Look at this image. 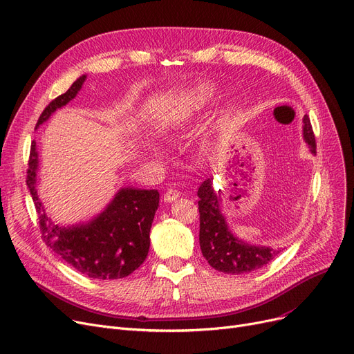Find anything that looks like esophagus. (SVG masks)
Here are the masks:
<instances>
[{
    "label": "esophagus",
    "instance_id": "esophagus-1",
    "mask_svg": "<svg viewBox=\"0 0 354 354\" xmlns=\"http://www.w3.org/2000/svg\"><path fill=\"white\" fill-rule=\"evenodd\" d=\"M179 195H180V194H179L178 189L171 188V189H167V191L165 192L163 199H165V203H172V201H175V199H176Z\"/></svg>",
    "mask_w": 354,
    "mask_h": 354
}]
</instances>
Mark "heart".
<instances>
[{
  "label": "heart",
  "mask_w": 354,
  "mask_h": 354,
  "mask_svg": "<svg viewBox=\"0 0 354 354\" xmlns=\"http://www.w3.org/2000/svg\"><path fill=\"white\" fill-rule=\"evenodd\" d=\"M215 97H217V89H215L214 85L198 84L194 88H191L185 94V97H183L180 114L185 118H188L198 113H201L215 100ZM223 126H224V115H220L218 120L215 121L212 130L205 137L204 140L205 147H211L215 143V137H218V134L223 131Z\"/></svg>",
  "instance_id": "b5f03b06"
}]
</instances>
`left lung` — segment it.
<instances>
[{
    "instance_id": "left-lung-1",
    "label": "left lung",
    "mask_w": 354,
    "mask_h": 354,
    "mask_svg": "<svg viewBox=\"0 0 354 354\" xmlns=\"http://www.w3.org/2000/svg\"><path fill=\"white\" fill-rule=\"evenodd\" d=\"M304 140L311 151L317 153L315 136L308 115L304 117ZM199 209V245L211 268L223 273L240 274L263 268L279 253L263 245H253L234 237L221 212L220 192L212 188V178L198 188Z\"/></svg>"
}]
</instances>
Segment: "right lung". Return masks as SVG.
<instances>
[{"label":"right lung","instance_id":"add662e5","mask_svg":"<svg viewBox=\"0 0 354 354\" xmlns=\"http://www.w3.org/2000/svg\"><path fill=\"white\" fill-rule=\"evenodd\" d=\"M86 75L80 76L65 94L43 110L37 126L78 94ZM39 155L36 142L30 147L27 187L39 215L43 241L59 257L92 279H121L139 268L149 253L150 228L159 207L156 189L121 188L113 201L85 224L60 227L44 212L37 195Z\"/></svg>","mask_w":354,"mask_h":354}]
</instances>
